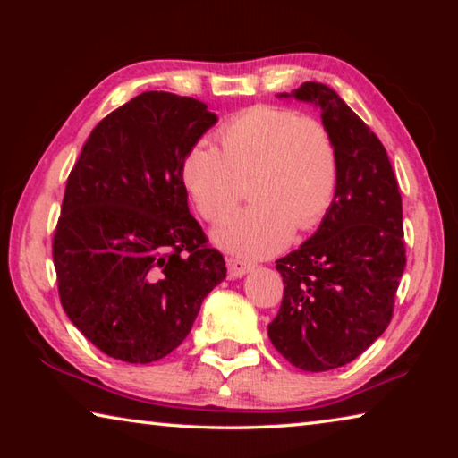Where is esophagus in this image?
<instances>
[{
  "label": "esophagus",
  "instance_id": "1",
  "mask_svg": "<svg viewBox=\"0 0 458 458\" xmlns=\"http://www.w3.org/2000/svg\"><path fill=\"white\" fill-rule=\"evenodd\" d=\"M226 265H228V276L230 278H240V276H244L246 273H250V270H252L250 262L242 260V259H234V257L226 259Z\"/></svg>",
  "mask_w": 458,
  "mask_h": 458
}]
</instances>
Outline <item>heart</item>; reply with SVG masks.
<instances>
[{"instance_id": "obj_1", "label": "heart", "mask_w": 458, "mask_h": 458, "mask_svg": "<svg viewBox=\"0 0 458 458\" xmlns=\"http://www.w3.org/2000/svg\"><path fill=\"white\" fill-rule=\"evenodd\" d=\"M220 143H193L183 157L185 188L206 220L234 210L250 182L252 206L228 216L214 242L246 259H265L311 230L335 198L339 155L331 131L297 111L257 105L220 129Z\"/></svg>"}]
</instances>
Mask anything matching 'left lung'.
<instances>
[{"instance_id": "obj_1", "label": "left lung", "mask_w": 458, "mask_h": 458, "mask_svg": "<svg viewBox=\"0 0 458 458\" xmlns=\"http://www.w3.org/2000/svg\"><path fill=\"white\" fill-rule=\"evenodd\" d=\"M284 98L321 108L339 155L335 198L315 234L276 260L284 294L268 337L303 371L345 366L382 335L406 267L402 196L384 145L327 84Z\"/></svg>"}]
</instances>
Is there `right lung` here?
Segmentation results:
<instances>
[{"label": "right lung", "mask_w": 458, "mask_h": 458, "mask_svg": "<svg viewBox=\"0 0 458 458\" xmlns=\"http://www.w3.org/2000/svg\"><path fill=\"white\" fill-rule=\"evenodd\" d=\"M216 121L198 98L141 92L92 129L68 175L52 240L60 303L108 358H165L226 278L182 177Z\"/></svg>", "instance_id": "obj_1"}]
</instances>
